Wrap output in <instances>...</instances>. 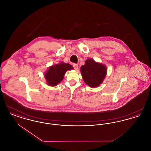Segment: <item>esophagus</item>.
<instances>
[{"label":"esophagus","mask_w":151,"mask_h":151,"mask_svg":"<svg viewBox=\"0 0 151 151\" xmlns=\"http://www.w3.org/2000/svg\"><path fill=\"white\" fill-rule=\"evenodd\" d=\"M73 67L75 70H77L78 69V64H73Z\"/></svg>","instance_id":"esophagus-1"}]
</instances>
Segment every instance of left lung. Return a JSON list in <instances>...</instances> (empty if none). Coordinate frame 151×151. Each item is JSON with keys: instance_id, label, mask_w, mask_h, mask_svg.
<instances>
[{"instance_id": "obj_1", "label": "left lung", "mask_w": 151, "mask_h": 151, "mask_svg": "<svg viewBox=\"0 0 151 151\" xmlns=\"http://www.w3.org/2000/svg\"><path fill=\"white\" fill-rule=\"evenodd\" d=\"M84 81L91 88L99 86L105 79L107 68L105 65L96 62L93 59H87L80 68Z\"/></svg>"}]
</instances>
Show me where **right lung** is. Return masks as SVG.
I'll use <instances>...</instances> for the list:
<instances>
[{"mask_svg": "<svg viewBox=\"0 0 151 151\" xmlns=\"http://www.w3.org/2000/svg\"><path fill=\"white\" fill-rule=\"evenodd\" d=\"M72 69L73 67L71 65L62 62L51 66L45 73V78L47 84L51 86H57L63 79L65 72Z\"/></svg>", "mask_w": 151, "mask_h": 151, "instance_id": "add662e5", "label": "right lung"}]
</instances>
